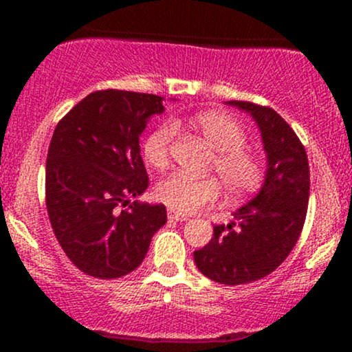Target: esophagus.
<instances>
[{
    "instance_id": "obj_1",
    "label": "esophagus",
    "mask_w": 352,
    "mask_h": 352,
    "mask_svg": "<svg viewBox=\"0 0 352 352\" xmlns=\"http://www.w3.org/2000/svg\"><path fill=\"white\" fill-rule=\"evenodd\" d=\"M166 214H168V219H172V221H187V216L179 214V212L172 211V209H168V212H166Z\"/></svg>"
}]
</instances>
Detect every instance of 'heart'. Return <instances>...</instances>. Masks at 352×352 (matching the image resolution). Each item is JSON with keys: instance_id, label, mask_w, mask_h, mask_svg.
<instances>
[{"instance_id": "obj_1", "label": "heart", "mask_w": 352, "mask_h": 352, "mask_svg": "<svg viewBox=\"0 0 352 352\" xmlns=\"http://www.w3.org/2000/svg\"><path fill=\"white\" fill-rule=\"evenodd\" d=\"M187 122L216 150L211 168L218 172L228 196H248L262 186L265 163L255 151L247 148V131L236 117L218 110H206L190 117ZM173 138L175 127L172 124L156 127L144 140V160L155 168H166ZM155 196L172 211L190 214L211 208L221 196V184L214 177L194 179L186 173H173L156 184Z\"/></svg>"}]
</instances>
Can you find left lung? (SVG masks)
<instances>
[{
	"label": "left lung",
	"mask_w": 352,
	"mask_h": 352,
	"mask_svg": "<svg viewBox=\"0 0 352 352\" xmlns=\"http://www.w3.org/2000/svg\"><path fill=\"white\" fill-rule=\"evenodd\" d=\"M228 104L257 122L267 173L257 196L235 212V221L214 226L209 243L194 252V262L206 278L236 286L271 274L296 245L307 218L310 166L303 143L274 109L242 100Z\"/></svg>",
	"instance_id": "left-lung-1"
}]
</instances>
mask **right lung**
Segmentation results:
<instances>
[{
	"label": "right lung",
	"instance_id": "1",
	"mask_svg": "<svg viewBox=\"0 0 352 352\" xmlns=\"http://www.w3.org/2000/svg\"><path fill=\"white\" fill-rule=\"evenodd\" d=\"M162 100L98 90L56 126L45 162V206L59 245L85 274L116 279L133 272L166 223L163 204H129L150 184L140 136L148 119L163 112Z\"/></svg>",
	"mask_w": 352,
	"mask_h": 352
}]
</instances>
